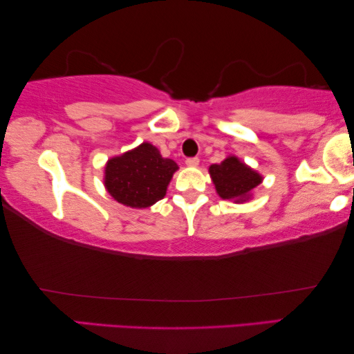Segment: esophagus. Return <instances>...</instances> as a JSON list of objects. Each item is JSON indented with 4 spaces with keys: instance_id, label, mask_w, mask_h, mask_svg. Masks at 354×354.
I'll list each match as a JSON object with an SVG mask.
<instances>
[{
    "instance_id": "34e87169",
    "label": "esophagus",
    "mask_w": 354,
    "mask_h": 354,
    "mask_svg": "<svg viewBox=\"0 0 354 354\" xmlns=\"http://www.w3.org/2000/svg\"><path fill=\"white\" fill-rule=\"evenodd\" d=\"M185 163H187V166L196 167V166L199 165V158H198V156H191V158H187V161H185Z\"/></svg>"
}]
</instances>
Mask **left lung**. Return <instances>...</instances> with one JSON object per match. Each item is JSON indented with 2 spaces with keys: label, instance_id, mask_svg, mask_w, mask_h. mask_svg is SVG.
<instances>
[{
  "label": "left lung",
  "instance_id": "left-lung-1",
  "mask_svg": "<svg viewBox=\"0 0 354 354\" xmlns=\"http://www.w3.org/2000/svg\"><path fill=\"white\" fill-rule=\"evenodd\" d=\"M210 177L215 183L219 198L234 202H246L251 199L252 189L262 183V176L251 167L230 155L219 165L208 167Z\"/></svg>",
  "mask_w": 354,
  "mask_h": 354
}]
</instances>
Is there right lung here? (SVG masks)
Instances as JSON below:
<instances>
[{
    "mask_svg": "<svg viewBox=\"0 0 354 354\" xmlns=\"http://www.w3.org/2000/svg\"><path fill=\"white\" fill-rule=\"evenodd\" d=\"M174 160L163 158L150 142L108 160L105 188L113 198L131 208H147L166 196L174 172Z\"/></svg>",
    "mask_w": 354,
    "mask_h": 354,
    "instance_id": "1",
    "label": "right lung"
}]
</instances>
